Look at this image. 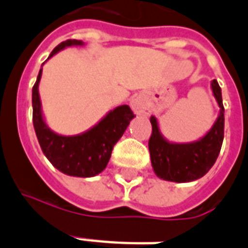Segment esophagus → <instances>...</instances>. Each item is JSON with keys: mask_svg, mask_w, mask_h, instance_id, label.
Returning <instances> with one entry per match:
<instances>
[{"mask_svg": "<svg viewBox=\"0 0 248 248\" xmlns=\"http://www.w3.org/2000/svg\"><path fill=\"white\" fill-rule=\"evenodd\" d=\"M130 105H131L134 113L138 116H151V109L148 108V105L145 104V101L141 97H134L130 101Z\"/></svg>", "mask_w": 248, "mask_h": 248, "instance_id": "obj_1", "label": "esophagus"}]
</instances>
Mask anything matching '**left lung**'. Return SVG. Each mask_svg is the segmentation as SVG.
Masks as SVG:
<instances>
[{
  "mask_svg": "<svg viewBox=\"0 0 248 248\" xmlns=\"http://www.w3.org/2000/svg\"><path fill=\"white\" fill-rule=\"evenodd\" d=\"M212 95L219 105V116L212 127L196 141L172 143L162 135L158 121L151 117L152 136L149 152L153 171L159 179L173 183H189L204 176L220 153L224 140V107L221 89L216 79L211 81Z\"/></svg>",
  "mask_w": 248,
  "mask_h": 248,
  "instance_id": "left-lung-1",
  "label": "left lung"
}]
</instances>
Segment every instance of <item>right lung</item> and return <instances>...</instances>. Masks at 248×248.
<instances>
[{
	"label": "right lung",
	"instance_id": "obj_1",
	"mask_svg": "<svg viewBox=\"0 0 248 248\" xmlns=\"http://www.w3.org/2000/svg\"><path fill=\"white\" fill-rule=\"evenodd\" d=\"M83 45L85 42L79 40L64 41L52 50L48 59L65 47ZM41 76L42 68L32 89V107L33 126L44 155L55 169L65 175L76 177L96 176L108 165L113 147L135 117L134 113L128 105H120L109 110L96 124L81 134L68 136L58 134L48 127L42 113L38 93Z\"/></svg>",
	"mask_w": 248,
	"mask_h": 248
}]
</instances>
